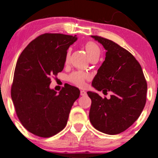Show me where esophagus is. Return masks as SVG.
Wrapping results in <instances>:
<instances>
[{"instance_id":"esophagus-1","label":"esophagus","mask_w":158,"mask_h":158,"mask_svg":"<svg viewBox=\"0 0 158 158\" xmlns=\"http://www.w3.org/2000/svg\"><path fill=\"white\" fill-rule=\"evenodd\" d=\"M80 95L81 96H86L87 95L86 91H85V90H81V91H80Z\"/></svg>"}]
</instances>
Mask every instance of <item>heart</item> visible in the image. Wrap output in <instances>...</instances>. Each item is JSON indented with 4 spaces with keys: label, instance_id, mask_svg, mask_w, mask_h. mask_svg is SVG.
<instances>
[{
    "label": "heart",
    "instance_id": "obj_1",
    "mask_svg": "<svg viewBox=\"0 0 158 158\" xmlns=\"http://www.w3.org/2000/svg\"><path fill=\"white\" fill-rule=\"evenodd\" d=\"M85 50L88 57L91 58L93 56H99L100 55V49L98 45L94 43V41H88L85 45ZM70 56V51L67 52L66 59L65 61H68ZM89 79V76L87 73H82V72H73L68 77V80L77 86L83 87L85 84V81Z\"/></svg>",
    "mask_w": 158,
    "mask_h": 158
}]
</instances>
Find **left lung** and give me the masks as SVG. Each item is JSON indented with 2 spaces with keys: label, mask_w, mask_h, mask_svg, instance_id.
Instances as JSON below:
<instances>
[{
  "label": "left lung",
  "mask_w": 158,
  "mask_h": 158,
  "mask_svg": "<svg viewBox=\"0 0 158 158\" xmlns=\"http://www.w3.org/2000/svg\"><path fill=\"white\" fill-rule=\"evenodd\" d=\"M91 37L106 50V59L92 81L103 93L112 91L109 99L88 91L91 99L89 118L98 131L118 135L138 119L146 102L147 83L142 68L131 52L109 39Z\"/></svg>",
  "instance_id": "1"
}]
</instances>
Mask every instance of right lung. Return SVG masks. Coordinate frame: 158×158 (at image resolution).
I'll return each instance as SVG.
<instances>
[{
	"mask_svg": "<svg viewBox=\"0 0 158 158\" xmlns=\"http://www.w3.org/2000/svg\"><path fill=\"white\" fill-rule=\"evenodd\" d=\"M77 35L44 33L32 41L20 55L11 97L25 128L36 136L50 137L66 126L79 88L67 85L59 94L50 89L51 77L64 68L67 50Z\"/></svg>",
	"mask_w": 158,
	"mask_h": 158,
	"instance_id": "add662e5",
	"label": "right lung"
}]
</instances>
